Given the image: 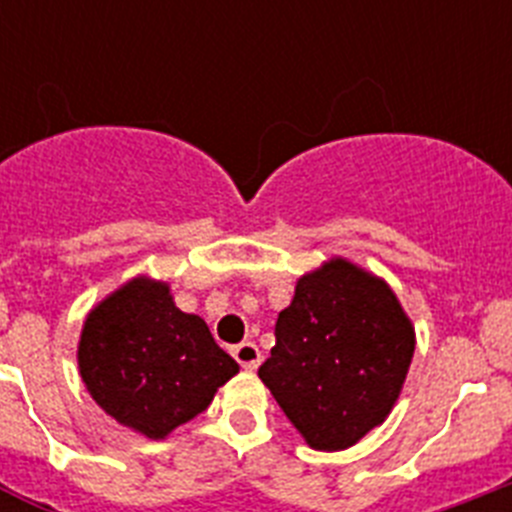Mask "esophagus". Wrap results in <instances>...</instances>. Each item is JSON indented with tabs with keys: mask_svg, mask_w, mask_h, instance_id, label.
Returning <instances> with one entry per match:
<instances>
[{
	"mask_svg": "<svg viewBox=\"0 0 512 512\" xmlns=\"http://www.w3.org/2000/svg\"><path fill=\"white\" fill-rule=\"evenodd\" d=\"M233 356H235V361H238V364H241L243 369H246V372H253V369H259V364H261L259 346H256V343H251V341L241 343V346H235L233 348Z\"/></svg>",
	"mask_w": 512,
	"mask_h": 512,
	"instance_id": "esophagus-1",
	"label": "esophagus"
}]
</instances>
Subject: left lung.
<instances>
[{"label":"left lung","mask_w":512,"mask_h":512,"mask_svg":"<svg viewBox=\"0 0 512 512\" xmlns=\"http://www.w3.org/2000/svg\"><path fill=\"white\" fill-rule=\"evenodd\" d=\"M274 336L259 377L320 451L354 446L390 415L415 351L395 292L343 259L297 282Z\"/></svg>","instance_id":"8db88e82"}]
</instances>
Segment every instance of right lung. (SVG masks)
Returning a JSON list of instances; mask_svg holds the SVG:
<instances>
[{
	"label": "right lung",
	"instance_id": "add662e5",
	"mask_svg": "<svg viewBox=\"0 0 512 512\" xmlns=\"http://www.w3.org/2000/svg\"><path fill=\"white\" fill-rule=\"evenodd\" d=\"M89 395L117 423L164 438L200 415L238 364L169 287L138 277L89 312L79 341Z\"/></svg>",
	"mask_w": 512,
	"mask_h": 512
}]
</instances>
